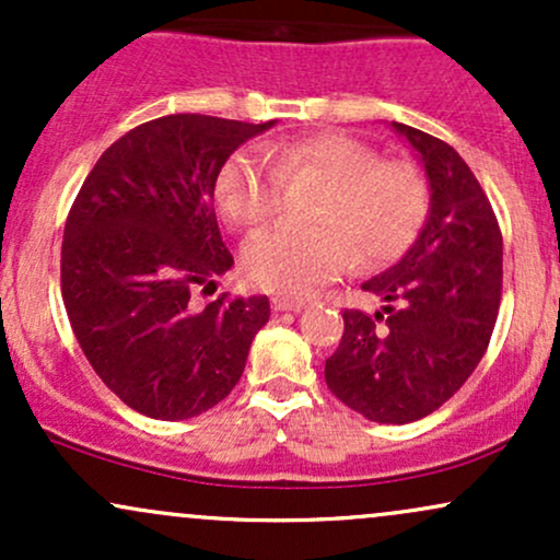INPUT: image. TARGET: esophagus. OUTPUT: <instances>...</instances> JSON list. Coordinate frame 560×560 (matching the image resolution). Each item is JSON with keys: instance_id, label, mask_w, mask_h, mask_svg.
Listing matches in <instances>:
<instances>
[{"instance_id": "1", "label": "esophagus", "mask_w": 560, "mask_h": 560, "mask_svg": "<svg viewBox=\"0 0 560 560\" xmlns=\"http://www.w3.org/2000/svg\"><path fill=\"white\" fill-rule=\"evenodd\" d=\"M302 307H305V300H294V298H273V311L300 313Z\"/></svg>"}]
</instances>
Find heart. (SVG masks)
<instances>
[{
	"mask_svg": "<svg viewBox=\"0 0 560 560\" xmlns=\"http://www.w3.org/2000/svg\"><path fill=\"white\" fill-rule=\"evenodd\" d=\"M324 184L316 229L273 226L244 244V271L268 292L307 294L363 268L387 266L419 234L429 184L408 160H384L376 147L339 131L281 147L276 160L240 152L218 176V205L234 226L258 229L281 210L287 184Z\"/></svg>",
	"mask_w": 560,
	"mask_h": 560,
	"instance_id": "1",
	"label": "heart"
}]
</instances>
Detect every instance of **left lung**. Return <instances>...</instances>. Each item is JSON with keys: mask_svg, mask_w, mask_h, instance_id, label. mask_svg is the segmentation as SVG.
Listing matches in <instances>:
<instances>
[{"mask_svg": "<svg viewBox=\"0 0 560 560\" xmlns=\"http://www.w3.org/2000/svg\"><path fill=\"white\" fill-rule=\"evenodd\" d=\"M427 168L429 218L402 260L363 284L374 316L345 311L326 384L378 423L434 413L474 374L490 345L503 292V234L477 176L447 141L392 124Z\"/></svg>", "mask_w": 560, "mask_h": 560, "instance_id": "obj_1", "label": "left lung"}]
</instances>
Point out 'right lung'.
I'll list each match as a JSON object with an SVG mask.
<instances>
[{
  "label": "right lung",
  "mask_w": 560,
  "mask_h": 560,
  "mask_svg": "<svg viewBox=\"0 0 560 560\" xmlns=\"http://www.w3.org/2000/svg\"><path fill=\"white\" fill-rule=\"evenodd\" d=\"M268 124L165 115L102 152L73 199L60 255L66 311L83 355L137 413L182 421L240 382L268 298L199 292L234 266L215 221L218 173Z\"/></svg>",
  "instance_id": "add662e5"
}]
</instances>
